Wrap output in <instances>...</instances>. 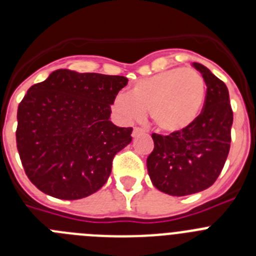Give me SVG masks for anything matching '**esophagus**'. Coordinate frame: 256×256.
<instances>
[{
    "instance_id": "esophagus-1",
    "label": "esophagus",
    "mask_w": 256,
    "mask_h": 256,
    "mask_svg": "<svg viewBox=\"0 0 256 256\" xmlns=\"http://www.w3.org/2000/svg\"><path fill=\"white\" fill-rule=\"evenodd\" d=\"M144 130H141V128H134V130H133V132H132V137H133V138H136L137 136L144 134Z\"/></svg>"
}]
</instances>
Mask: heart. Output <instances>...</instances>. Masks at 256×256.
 <instances>
[{
	"mask_svg": "<svg viewBox=\"0 0 256 256\" xmlns=\"http://www.w3.org/2000/svg\"><path fill=\"white\" fill-rule=\"evenodd\" d=\"M206 84L198 70L174 68L140 79L128 94H119L114 108L126 122L142 120L146 112L159 130L168 133L186 130L200 116Z\"/></svg>",
	"mask_w": 256,
	"mask_h": 256,
	"instance_id": "1",
	"label": "heart"
}]
</instances>
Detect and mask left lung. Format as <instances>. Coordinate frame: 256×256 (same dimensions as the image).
I'll use <instances>...</instances> for the list:
<instances>
[{
	"label": "left lung",
	"instance_id": "left-lung-1",
	"mask_svg": "<svg viewBox=\"0 0 256 256\" xmlns=\"http://www.w3.org/2000/svg\"><path fill=\"white\" fill-rule=\"evenodd\" d=\"M206 84L204 108L198 120L180 133H154L148 172L154 186L170 196H187L209 188L224 166L230 146L234 112L228 88L198 62Z\"/></svg>",
	"mask_w": 256,
	"mask_h": 256
}]
</instances>
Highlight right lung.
<instances>
[{"label": "right lung", "mask_w": 256, "mask_h": 256, "mask_svg": "<svg viewBox=\"0 0 256 256\" xmlns=\"http://www.w3.org/2000/svg\"><path fill=\"white\" fill-rule=\"evenodd\" d=\"M126 83V76L58 69L29 88L18 108L16 146L38 190L78 200L105 184L115 154L132 141V128L110 120Z\"/></svg>", "instance_id": "right-lung-1"}]
</instances>
